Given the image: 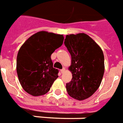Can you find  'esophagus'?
<instances>
[{
	"mask_svg": "<svg viewBox=\"0 0 123 123\" xmlns=\"http://www.w3.org/2000/svg\"><path fill=\"white\" fill-rule=\"evenodd\" d=\"M65 68H62L61 70V73H63L65 72Z\"/></svg>",
	"mask_w": 123,
	"mask_h": 123,
	"instance_id": "1",
	"label": "esophagus"
}]
</instances>
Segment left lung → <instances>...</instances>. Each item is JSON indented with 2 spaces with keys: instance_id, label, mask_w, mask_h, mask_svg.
<instances>
[{
  "instance_id": "8db88e82",
  "label": "left lung",
  "mask_w": 123,
  "mask_h": 123,
  "mask_svg": "<svg viewBox=\"0 0 123 123\" xmlns=\"http://www.w3.org/2000/svg\"><path fill=\"white\" fill-rule=\"evenodd\" d=\"M65 46L71 56L69 70L73 77L66 84L67 92L78 100L90 98L96 92L103 78L104 56L102 49L86 33L66 36Z\"/></svg>"
}]
</instances>
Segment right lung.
Instances as JSON below:
<instances>
[{
	"instance_id": "add662e5",
	"label": "right lung",
	"mask_w": 123,
	"mask_h": 123,
	"mask_svg": "<svg viewBox=\"0 0 123 123\" xmlns=\"http://www.w3.org/2000/svg\"><path fill=\"white\" fill-rule=\"evenodd\" d=\"M62 35L39 31L29 37L20 48L17 57V73L21 85L33 96L44 95L58 77L51 55L61 46Z\"/></svg>"
}]
</instances>
